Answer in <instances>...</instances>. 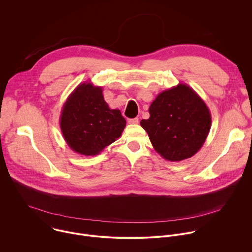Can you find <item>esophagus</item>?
Masks as SVG:
<instances>
[{
	"label": "esophagus",
	"instance_id": "esophagus-1",
	"mask_svg": "<svg viewBox=\"0 0 252 252\" xmlns=\"http://www.w3.org/2000/svg\"><path fill=\"white\" fill-rule=\"evenodd\" d=\"M128 123H129V124H138V123H139V119H138V118L128 119Z\"/></svg>",
	"mask_w": 252,
	"mask_h": 252
}]
</instances>
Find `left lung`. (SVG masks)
<instances>
[{
  "label": "left lung",
  "instance_id": "obj_1",
  "mask_svg": "<svg viewBox=\"0 0 252 252\" xmlns=\"http://www.w3.org/2000/svg\"><path fill=\"white\" fill-rule=\"evenodd\" d=\"M140 124L156 152L179 162L192 157L204 145L212 125L210 109L188 84L179 83L158 94Z\"/></svg>",
  "mask_w": 252,
  "mask_h": 252
}]
</instances>
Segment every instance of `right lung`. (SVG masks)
Wrapping results in <instances>:
<instances>
[{
	"instance_id": "right-lung-1",
	"label": "right lung",
	"mask_w": 252,
	"mask_h": 252,
	"mask_svg": "<svg viewBox=\"0 0 252 252\" xmlns=\"http://www.w3.org/2000/svg\"><path fill=\"white\" fill-rule=\"evenodd\" d=\"M102 87L80 83L63 106L60 125L63 136L74 152L95 156L118 139L126 120L119 109H110Z\"/></svg>"
}]
</instances>
